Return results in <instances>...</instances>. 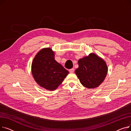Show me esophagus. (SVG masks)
I'll return each mask as SVG.
<instances>
[{
  "instance_id": "34e87169",
  "label": "esophagus",
  "mask_w": 131,
  "mask_h": 131,
  "mask_svg": "<svg viewBox=\"0 0 131 131\" xmlns=\"http://www.w3.org/2000/svg\"><path fill=\"white\" fill-rule=\"evenodd\" d=\"M74 68H71V69H70V70H69V72H70L71 73H74Z\"/></svg>"
}]
</instances>
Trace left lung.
I'll list each match as a JSON object with an SVG mask.
<instances>
[{"label":"left lung","instance_id":"obj_1","mask_svg":"<svg viewBox=\"0 0 131 131\" xmlns=\"http://www.w3.org/2000/svg\"><path fill=\"white\" fill-rule=\"evenodd\" d=\"M75 73L81 83L88 89L98 87L104 81L108 67L104 59L94 53L80 59Z\"/></svg>","mask_w":131,"mask_h":131}]
</instances>
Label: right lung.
<instances>
[{"instance_id": "1", "label": "right lung", "mask_w": 131, "mask_h": 131, "mask_svg": "<svg viewBox=\"0 0 131 131\" xmlns=\"http://www.w3.org/2000/svg\"><path fill=\"white\" fill-rule=\"evenodd\" d=\"M54 57V53L51 48H43L36 55L31 66L32 75L37 83L50 91L56 90L69 73Z\"/></svg>"}]
</instances>
